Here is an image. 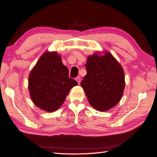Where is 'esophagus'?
<instances>
[{"label": "esophagus", "instance_id": "34e87169", "mask_svg": "<svg viewBox=\"0 0 157 157\" xmlns=\"http://www.w3.org/2000/svg\"><path fill=\"white\" fill-rule=\"evenodd\" d=\"M75 80L78 82V83L79 84H80V82H81V79H80V78H79V77H78V78H75Z\"/></svg>", "mask_w": 157, "mask_h": 157}]
</instances>
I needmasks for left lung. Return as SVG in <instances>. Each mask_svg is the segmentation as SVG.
<instances>
[{"mask_svg": "<svg viewBox=\"0 0 157 157\" xmlns=\"http://www.w3.org/2000/svg\"><path fill=\"white\" fill-rule=\"evenodd\" d=\"M87 73L81 86L94 109L106 111L121 101L125 89L123 67L109 51L89 56L85 64Z\"/></svg>", "mask_w": 157, "mask_h": 157, "instance_id": "1", "label": "left lung"}]
</instances>
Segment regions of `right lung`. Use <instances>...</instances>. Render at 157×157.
I'll return each mask as SVG.
<instances>
[{
    "label": "right lung",
    "instance_id": "obj_1",
    "mask_svg": "<svg viewBox=\"0 0 157 157\" xmlns=\"http://www.w3.org/2000/svg\"><path fill=\"white\" fill-rule=\"evenodd\" d=\"M68 72L56 51H46L41 55L28 79L30 97L38 108L53 112L62 106L70 90L78 85L69 78Z\"/></svg>",
    "mask_w": 157,
    "mask_h": 157
}]
</instances>
